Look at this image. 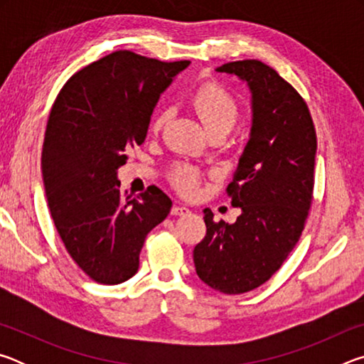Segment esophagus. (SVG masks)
<instances>
[{
  "label": "esophagus",
  "mask_w": 364,
  "mask_h": 364,
  "mask_svg": "<svg viewBox=\"0 0 364 364\" xmlns=\"http://www.w3.org/2000/svg\"><path fill=\"white\" fill-rule=\"evenodd\" d=\"M188 213H191V210L184 205H173V207H171V215H180V217H183V215H188Z\"/></svg>",
  "instance_id": "obj_1"
}]
</instances>
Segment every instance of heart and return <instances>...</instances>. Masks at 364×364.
Returning <instances> with one entry per match:
<instances>
[{"mask_svg": "<svg viewBox=\"0 0 364 364\" xmlns=\"http://www.w3.org/2000/svg\"><path fill=\"white\" fill-rule=\"evenodd\" d=\"M189 106L204 123L210 134H225L231 130L241 114L237 97L218 82H205L188 97ZM170 120V110L160 109L151 120V133L159 134ZM168 183L183 196H194L200 183L199 170L188 164H175L168 170Z\"/></svg>", "mask_w": 364, "mask_h": 364, "instance_id": "obj_1", "label": "heart"}]
</instances>
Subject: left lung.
I'll list each match as a JSON object with an SVG mask.
<instances>
[{"label": "left lung", "mask_w": 364, "mask_h": 364, "mask_svg": "<svg viewBox=\"0 0 364 364\" xmlns=\"http://www.w3.org/2000/svg\"><path fill=\"white\" fill-rule=\"evenodd\" d=\"M252 90L250 139L226 194L236 223L205 210V237L194 247L197 276L228 295L264 284L299 242L313 200L316 132L304 97L257 59L223 64Z\"/></svg>", "instance_id": "8db88e82"}]
</instances>
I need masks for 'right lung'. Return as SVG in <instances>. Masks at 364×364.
Wrapping results in <instances>:
<instances>
[{"label":"right lung","instance_id":"right-lung-1","mask_svg":"<svg viewBox=\"0 0 364 364\" xmlns=\"http://www.w3.org/2000/svg\"><path fill=\"white\" fill-rule=\"evenodd\" d=\"M188 65L120 49L73 73L53 104L41 152L48 207L72 260L100 284L134 276L147 232L170 213L156 186L123 196L117 170L127 149L144 143L160 93Z\"/></svg>","mask_w":364,"mask_h":364}]
</instances>
